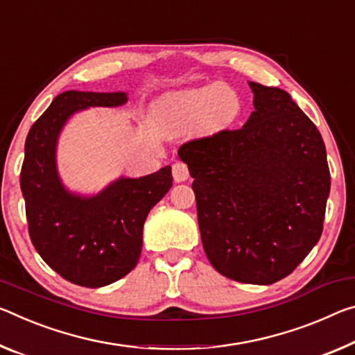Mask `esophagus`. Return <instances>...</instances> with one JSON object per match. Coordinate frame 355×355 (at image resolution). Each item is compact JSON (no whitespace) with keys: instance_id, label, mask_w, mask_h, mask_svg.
<instances>
[{"instance_id":"34e87169","label":"esophagus","mask_w":355,"mask_h":355,"mask_svg":"<svg viewBox=\"0 0 355 355\" xmlns=\"http://www.w3.org/2000/svg\"><path fill=\"white\" fill-rule=\"evenodd\" d=\"M172 175H173V180H175L177 183L187 182V180L189 178V168H188L187 164H184V162L178 161L172 166Z\"/></svg>"}]
</instances>
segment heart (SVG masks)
<instances>
[{"label":"heart","mask_w":355,"mask_h":355,"mask_svg":"<svg viewBox=\"0 0 355 355\" xmlns=\"http://www.w3.org/2000/svg\"><path fill=\"white\" fill-rule=\"evenodd\" d=\"M240 110L241 99L239 93L224 83L189 89L164 104L172 129L193 126L199 121L205 128L219 129L232 123Z\"/></svg>","instance_id":"b5f03b06"}]
</instances>
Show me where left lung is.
<instances>
[{"instance_id": "1", "label": "left lung", "mask_w": 355, "mask_h": 355, "mask_svg": "<svg viewBox=\"0 0 355 355\" xmlns=\"http://www.w3.org/2000/svg\"><path fill=\"white\" fill-rule=\"evenodd\" d=\"M240 129L191 140L178 157L194 178L205 254L239 283L288 277L322 234L330 172L324 140L284 89L248 82Z\"/></svg>"}]
</instances>
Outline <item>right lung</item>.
<instances>
[{"label": "right lung", "mask_w": 355, "mask_h": 355, "mask_svg": "<svg viewBox=\"0 0 355 355\" xmlns=\"http://www.w3.org/2000/svg\"><path fill=\"white\" fill-rule=\"evenodd\" d=\"M126 103L125 92L69 89L52 101L25 142L20 188L33 245L50 268L85 288L115 283L137 266L145 219L172 187L171 166L120 177L93 196L72 193L61 182L56 145L67 120L89 107Z\"/></svg>", "instance_id": "1"}]
</instances>
